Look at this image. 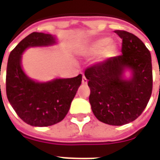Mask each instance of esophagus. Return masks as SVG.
Returning a JSON list of instances; mask_svg holds the SVG:
<instances>
[{"instance_id": "obj_1", "label": "esophagus", "mask_w": 160, "mask_h": 160, "mask_svg": "<svg viewBox=\"0 0 160 160\" xmlns=\"http://www.w3.org/2000/svg\"><path fill=\"white\" fill-rule=\"evenodd\" d=\"M82 84H84V85L87 84V79L85 77V75H83V77H82Z\"/></svg>"}]
</instances>
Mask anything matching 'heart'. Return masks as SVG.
<instances>
[{
    "instance_id": "1",
    "label": "heart",
    "mask_w": 160,
    "mask_h": 160,
    "mask_svg": "<svg viewBox=\"0 0 160 160\" xmlns=\"http://www.w3.org/2000/svg\"><path fill=\"white\" fill-rule=\"evenodd\" d=\"M117 49V45L113 41L107 38L96 40L87 49V53L89 55H96L102 51V56L104 58L111 57L115 54Z\"/></svg>"
}]
</instances>
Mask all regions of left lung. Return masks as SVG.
<instances>
[{
  "label": "left lung",
  "mask_w": 160,
  "mask_h": 160,
  "mask_svg": "<svg viewBox=\"0 0 160 160\" xmlns=\"http://www.w3.org/2000/svg\"><path fill=\"white\" fill-rule=\"evenodd\" d=\"M115 32L122 39V55L95 63L85 70L92 110L98 120L114 126L134 121L147 107L152 91L151 54L139 38L126 32ZM125 68L132 70L124 80Z\"/></svg>",
  "instance_id": "left-lung-1"
}]
</instances>
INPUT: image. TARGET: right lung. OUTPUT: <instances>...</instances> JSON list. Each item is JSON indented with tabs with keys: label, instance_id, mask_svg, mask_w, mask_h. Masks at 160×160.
Wrapping results in <instances>:
<instances>
[{
	"label": "right lung",
	"instance_id": "1",
	"mask_svg": "<svg viewBox=\"0 0 160 160\" xmlns=\"http://www.w3.org/2000/svg\"><path fill=\"white\" fill-rule=\"evenodd\" d=\"M54 42L55 38L50 34L32 32L20 41L9 55L6 75L7 97L17 115L32 126L47 127L63 120L82 81V75L79 74L70 79L38 83L23 72L20 61L26 48Z\"/></svg>",
	"mask_w": 160,
	"mask_h": 160
}]
</instances>
